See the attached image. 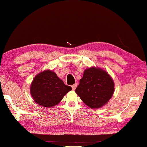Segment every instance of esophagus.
<instances>
[{
	"mask_svg": "<svg viewBox=\"0 0 147 147\" xmlns=\"http://www.w3.org/2000/svg\"><path fill=\"white\" fill-rule=\"evenodd\" d=\"M76 87H77V84H73V85L71 86V87H72V89H73V90H75Z\"/></svg>",
	"mask_w": 147,
	"mask_h": 147,
	"instance_id": "obj_1",
	"label": "esophagus"
}]
</instances>
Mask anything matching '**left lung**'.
<instances>
[{
  "label": "left lung",
  "mask_w": 147,
  "mask_h": 147,
  "mask_svg": "<svg viewBox=\"0 0 147 147\" xmlns=\"http://www.w3.org/2000/svg\"><path fill=\"white\" fill-rule=\"evenodd\" d=\"M75 92L85 105L98 109L108 102L114 92L113 78L99 67L85 69Z\"/></svg>",
  "instance_id": "1"
}]
</instances>
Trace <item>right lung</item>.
<instances>
[{
    "label": "right lung",
    "instance_id": "1",
    "mask_svg": "<svg viewBox=\"0 0 147 147\" xmlns=\"http://www.w3.org/2000/svg\"><path fill=\"white\" fill-rule=\"evenodd\" d=\"M72 90L57 76L55 72L45 70L34 77L30 87L31 95L39 105L52 107L58 105Z\"/></svg>",
    "mask_w": 147,
    "mask_h": 147
}]
</instances>
